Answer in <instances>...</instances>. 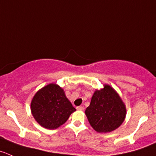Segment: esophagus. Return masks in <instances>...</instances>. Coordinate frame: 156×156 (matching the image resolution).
Masks as SVG:
<instances>
[{"instance_id": "1", "label": "esophagus", "mask_w": 156, "mask_h": 156, "mask_svg": "<svg viewBox=\"0 0 156 156\" xmlns=\"http://www.w3.org/2000/svg\"><path fill=\"white\" fill-rule=\"evenodd\" d=\"M76 109L78 110H81V111H82V110H84V107H81V106H79V107H77Z\"/></svg>"}]
</instances>
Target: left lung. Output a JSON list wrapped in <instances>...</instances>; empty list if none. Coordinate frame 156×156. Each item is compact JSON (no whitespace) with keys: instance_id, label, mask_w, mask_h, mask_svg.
<instances>
[{"instance_id":"8db88e82","label":"left lung","mask_w":156,"mask_h":156,"mask_svg":"<svg viewBox=\"0 0 156 156\" xmlns=\"http://www.w3.org/2000/svg\"><path fill=\"white\" fill-rule=\"evenodd\" d=\"M89 123L98 133H110L121 126L126 115V105L119 94L107 84L96 89L85 110Z\"/></svg>"}]
</instances>
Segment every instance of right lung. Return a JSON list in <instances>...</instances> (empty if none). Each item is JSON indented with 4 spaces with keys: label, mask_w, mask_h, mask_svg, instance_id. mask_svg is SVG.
Here are the masks:
<instances>
[{
    "label": "right lung",
    "mask_w": 156,
    "mask_h": 156,
    "mask_svg": "<svg viewBox=\"0 0 156 156\" xmlns=\"http://www.w3.org/2000/svg\"><path fill=\"white\" fill-rule=\"evenodd\" d=\"M30 110L35 120L48 129L61 126L76 110L66 98L64 90L54 83L44 86L35 94Z\"/></svg>",
    "instance_id": "add662e5"
}]
</instances>
